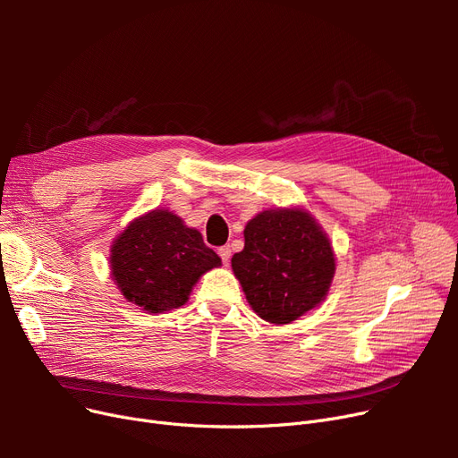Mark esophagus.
Segmentation results:
<instances>
[{
  "label": "esophagus",
  "instance_id": "obj_1",
  "mask_svg": "<svg viewBox=\"0 0 458 458\" xmlns=\"http://www.w3.org/2000/svg\"><path fill=\"white\" fill-rule=\"evenodd\" d=\"M216 252H219V256H221V259H223V263H225V266H228V261H230V256H232V249L228 247V245H225V247H221L219 250H216Z\"/></svg>",
  "mask_w": 458,
  "mask_h": 458
}]
</instances>
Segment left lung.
I'll return each instance as SVG.
<instances>
[{
  "label": "left lung",
  "instance_id": "8db88e82",
  "mask_svg": "<svg viewBox=\"0 0 458 458\" xmlns=\"http://www.w3.org/2000/svg\"><path fill=\"white\" fill-rule=\"evenodd\" d=\"M243 233L245 249L233 254L232 269L261 319L287 325L325 301L335 258L327 233L306 209H266Z\"/></svg>",
  "mask_w": 458,
  "mask_h": 458
}]
</instances>
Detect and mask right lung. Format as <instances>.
Here are the masks:
<instances>
[{
  "instance_id": "right-lung-1",
  "label": "right lung",
  "mask_w": 458,
  "mask_h": 458,
  "mask_svg": "<svg viewBox=\"0 0 458 458\" xmlns=\"http://www.w3.org/2000/svg\"><path fill=\"white\" fill-rule=\"evenodd\" d=\"M111 276L130 302L147 314L180 308L192 285L221 258L206 247L202 233L168 209L133 219L111 245Z\"/></svg>"
}]
</instances>
